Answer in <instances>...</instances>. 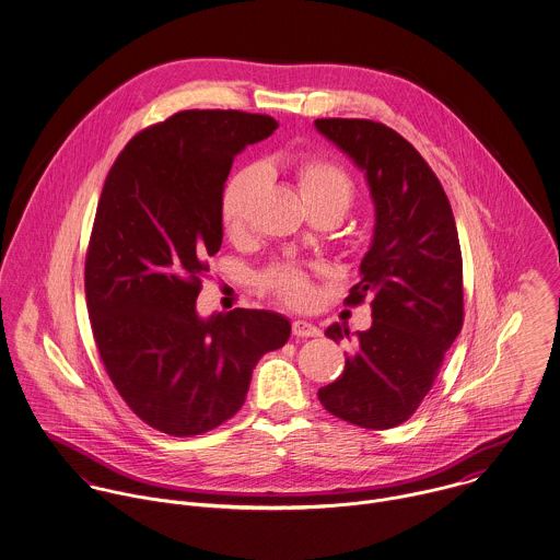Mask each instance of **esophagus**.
<instances>
[{"instance_id": "esophagus-1", "label": "esophagus", "mask_w": 560, "mask_h": 560, "mask_svg": "<svg viewBox=\"0 0 560 560\" xmlns=\"http://www.w3.org/2000/svg\"><path fill=\"white\" fill-rule=\"evenodd\" d=\"M292 332L296 337H319L322 335V330L315 324L307 322V319H294L292 322Z\"/></svg>"}]
</instances>
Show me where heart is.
<instances>
[{"label":"heart","mask_w":560,"mask_h":560,"mask_svg":"<svg viewBox=\"0 0 560 560\" xmlns=\"http://www.w3.org/2000/svg\"><path fill=\"white\" fill-rule=\"evenodd\" d=\"M301 197L307 208H332L341 217L348 212L357 197V187L350 174L335 161L322 156H303L292 165ZM264 172L259 165L238 170L223 188L221 219L230 236L243 234L247 225L250 197L261 185ZM264 285L290 305H303L311 296L307 275L299 266H277L264 275Z\"/></svg>","instance_id":"b5f03b06"}]
</instances>
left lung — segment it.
<instances>
[{
  "mask_svg": "<svg viewBox=\"0 0 560 560\" xmlns=\"http://www.w3.org/2000/svg\"><path fill=\"white\" fill-rule=\"evenodd\" d=\"M317 132L365 172L375 208L372 247L348 305L372 301V326L350 332L343 373L322 386V406L365 430L408 421L430 393L464 322L462 250L446 192L432 167L399 132L372 120L322 118Z\"/></svg>",
  "mask_w": 560,
  "mask_h": 560,
  "instance_id": "8db88e82",
  "label": "left lung"
}]
</instances>
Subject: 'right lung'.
Instances as JSON below:
<instances>
[{"label":"right lung","mask_w":560,"mask_h":560,"mask_svg":"<svg viewBox=\"0 0 560 560\" xmlns=\"http://www.w3.org/2000/svg\"><path fill=\"white\" fill-rule=\"evenodd\" d=\"M277 126L234 109L180 112L135 135L105 180L85 257L92 332L128 408L163 434L232 419L257 361L290 339V319L275 311L203 319L195 310L223 243L232 163Z\"/></svg>","instance_id":"obj_1"}]
</instances>
